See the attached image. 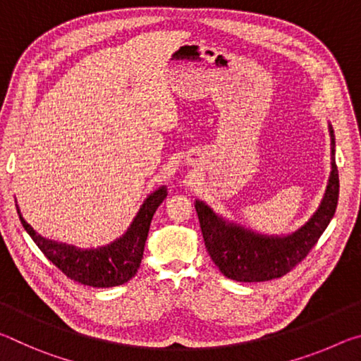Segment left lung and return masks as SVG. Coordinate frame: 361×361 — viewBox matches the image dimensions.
Masks as SVG:
<instances>
[{"label":"left lung","instance_id":"1","mask_svg":"<svg viewBox=\"0 0 361 361\" xmlns=\"http://www.w3.org/2000/svg\"><path fill=\"white\" fill-rule=\"evenodd\" d=\"M331 138V173L319 209L301 228L286 235L259 234L216 215L204 200H195L205 248L223 276L237 282H266L290 272L310 252L334 216L339 197V175Z\"/></svg>","mask_w":361,"mask_h":361}]
</instances>
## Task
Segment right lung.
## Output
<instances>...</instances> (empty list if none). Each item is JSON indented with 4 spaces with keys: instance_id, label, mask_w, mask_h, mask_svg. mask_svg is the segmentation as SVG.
<instances>
[{
    "instance_id": "right-lung-1",
    "label": "right lung",
    "mask_w": 361,
    "mask_h": 361,
    "mask_svg": "<svg viewBox=\"0 0 361 361\" xmlns=\"http://www.w3.org/2000/svg\"><path fill=\"white\" fill-rule=\"evenodd\" d=\"M167 197V188L161 186L151 192L140 207L122 237L105 247L76 248L75 245L54 242L41 237L25 219L17 207L20 223L32 237L46 258L56 264L66 277L78 283L94 286V288H109L118 286L135 276L143 258V250L148 239L149 224L157 207Z\"/></svg>"
}]
</instances>
